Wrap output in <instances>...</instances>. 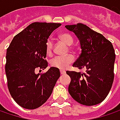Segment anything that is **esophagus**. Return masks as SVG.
I'll return each instance as SVG.
<instances>
[{
    "label": "esophagus",
    "instance_id": "34e87169",
    "mask_svg": "<svg viewBox=\"0 0 120 120\" xmlns=\"http://www.w3.org/2000/svg\"><path fill=\"white\" fill-rule=\"evenodd\" d=\"M60 74H65V71H63V70H60Z\"/></svg>",
    "mask_w": 120,
    "mask_h": 120
}]
</instances>
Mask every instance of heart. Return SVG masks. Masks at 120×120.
Segmentation results:
<instances>
[{"instance_id":"heart-1","label":"heart","mask_w":120,"mask_h":120,"mask_svg":"<svg viewBox=\"0 0 120 120\" xmlns=\"http://www.w3.org/2000/svg\"><path fill=\"white\" fill-rule=\"evenodd\" d=\"M60 41L64 42L67 46H71L74 43V38L69 33H64L59 35ZM53 41L51 39H48L46 43V52L48 55H51L53 53ZM69 49L72 50V48L69 46ZM74 60V57L72 55H67L65 56H56L51 59L50 61V65L52 67L59 69H65L67 67L71 64Z\"/></svg>"}]
</instances>
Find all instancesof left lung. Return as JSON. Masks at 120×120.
I'll return each instance as SVG.
<instances>
[{"mask_svg": "<svg viewBox=\"0 0 120 120\" xmlns=\"http://www.w3.org/2000/svg\"><path fill=\"white\" fill-rule=\"evenodd\" d=\"M65 28L75 33L81 46V53L73 67L85 69V72L66 71L71 78L69 92L81 104H98L107 97L114 80L115 54L112 44L83 23L67 25Z\"/></svg>", "mask_w": 120, "mask_h": 120, "instance_id": "8db88e82", "label": "left lung"}]
</instances>
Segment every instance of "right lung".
Returning <instances> with one entry per match:
<instances>
[{
    "label": "right lung",
    "instance_id": "obj_1",
    "mask_svg": "<svg viewBox=\"0 0 120 120\" xmlns=\"http://www.w3.org/2000/svg\"><path fill=\"white\" fill-rule=\"evenodd\" d=\"M61 26L56 23L35 22L15 35L7 49L5 73L9 92L21 107L35 109L51 96L60 76L59 69L35 74L48 67L46 43L52 32Z\"/></svg>",
    "mask_w": 120,
    "mask_h": 120
}]
</instances>
